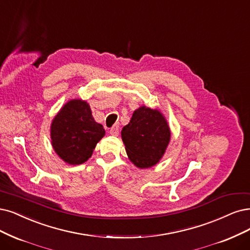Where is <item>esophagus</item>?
Segmentation results:
<instances>
[{
    "mask_svg": "<svg viewBox=\"0 0 250 250\" xmlns=\"http://www.w3.org/2000/svg\"><path fill=\"white\" fill-rule=\"evenodd\" d=\"M109 133L112 135V136H117L119 134V126H118V125H114L112 127H111Z\"/></svg>",
    "mask_w": 250,
    "mask_h": 250,
    "instance_id": "1",
    "label": "esophagus"
}]
</instances>
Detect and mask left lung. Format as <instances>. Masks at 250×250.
<instances>
[{
	"label": "left lung",
	"instance_id": "left-lung-1",
	"mask_svg": "<svg viewBox=\"0 0 250 250\" xmlns=\"http://www.w3.org/2000/svg\"><path fill=\"white\" fill-rule=\"evenodd\" d=\"M122 138L130 161L136 167L146 169L163 158L171 132L161 111L141 106L134 111L128 125L124 126Z\"/></svg>",
	"mask_w": 250,
	"mask_h": 250
}]
</instances>
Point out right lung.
Instances as JSON below:
<instances>
[{
  "mask_svg": "<svg viewBox=\"0 0 250 250\" xmlns=\"http://www.w3.org/2000/svg\"><path fill=\"white\" fill-rule=\"evenodd\" d=\"M104 136L103 125L95 122L89 105L79 99L64 104L50 126L53 149L69 165L86 162Z\"/></svg>",
  "mask_w": 250,
  "mask_h": 250,
  "instance_id": "obj_1",
  "label": "right lung"
}]
</instances>
